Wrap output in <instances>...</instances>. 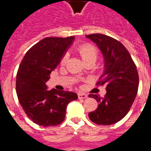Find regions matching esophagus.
I'll use <instances>...</instances> for the list:
<instances>
[{
	"label": "esophagus",
	"instance_id": "esophagus-1",
	"mask_svg": "<svg viewBox=\"0 0 151 151\" xmlns=\"http://www.w3.org/2000/svg\"><path fill=\"white\" fill-rule=\"evenodd\" d=\"M78 96L79 99H86L87 97V95L85 94V93H82V92H80L78 94Z\"/></svg>",
	"mask_w": 151,
	"mask_h": 151
}]
</instances>
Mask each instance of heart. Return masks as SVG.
Returning a JSON list of instances; mask_svg holds the SVG:
<instances>
[{"label":"heart","instance_id":"heart-1","mask_svg":"<svg viewBox=\"0 0 151 151\" xmlns=\"http://www.w3.org/2000/svg\"><path fill=\"white\" fill-rule=\"evenodd\" d=\"M77 52L81 56L83 61H86L88 60H96L98 56V49L91 43H83L78 47ZM67 60V55H64L60 60V64L65 65Z\"/></svg>","mask_w":151,"mask_h":151}]
</instances>
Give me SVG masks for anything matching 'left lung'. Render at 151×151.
Wrapping results in <instances>:
<instances>
[{
    "instance_id": "8db88e82",
    "label": "left lung",
    "mask_w": 151,
    "mask_h": 151,
    "mask_svg": "<svg viewBox=\"0 0 151 151\" xmlns=\"http://www.w3.org/2000/svg\"><path fill=\"white\" fill-rule=\"evenodd\" d=\"M104 54L105 70L96 86H105L104 97L90 94L98 102L96 110L88 114L92 122L110 125L125 116L136 98L139 77L129 51L120 41L103 34L87 35Z\"/></svg>"
}]
</instances>
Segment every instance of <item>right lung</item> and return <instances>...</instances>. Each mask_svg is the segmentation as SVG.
I'll return each instance as SVG.
<instances>
[{"label":"right lung","instance_id":"obj_1","mask_svg":"<svg viewBox=\"0 0 151 151\" xmlns=\"http://www.w3.org/2000/svg\"><path fill=\"white\" fill-rule=\"evenodd\" d=\"M73 39L44 38L28 50L19 65L16 78L18 101L28 118L39 125L62 123L68 104L78 99L73 92L47 91L45 84Z\"/></svg>","mask_w":151,"mask_h":151}]
</instances>
